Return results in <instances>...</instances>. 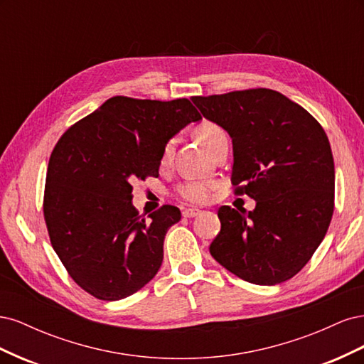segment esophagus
Returning <instances> with one entry per match:
<instances>
[{
	"mask_svg": "<svg viewBox=\"0 0 364 364\" xmlns=\"http://www.w3.org/2000/svg\"><path fill=\"white\" fill-rule=\"evenodd\" d=\"M183 214V217H186V218H193V217H197L200 214V211L199 209H194V208H188V209H185V211L182 213Z\"/></svg>",
	"mask_w": 364,
	"mask_h": 364,
	"instance_id": "34e87169",
	"label": "esophagus"
}]
</instances>
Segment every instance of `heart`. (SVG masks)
I'll return each instance as SVG.
<instances>
[{
    "label": "heart",
    "instance_id": "heart-1",
    "mask_svg": "<svg viewBox=\"0 0 364 364\" xmlns=\"http://www.w3.org/2000/svg\"><path fill=\"white\" fill-rule=\"evenodd\" d=\"M196 136L200 141V144L209 151L215 146V142L220 139H225L226 132L220 127L218 124L213 123V121H203L202 124L197 126L196 129ZM174 150V139H168L165 142V146L161 153V164H167L173 155ZM215 188L214 182H203V181H190L185 182L178 188L179 196L183 200L191 202V203H203L209 199L213 190Z\"/></svg>",
    "mask_w": 364,
    "mask_h": 364
}]
</instances>
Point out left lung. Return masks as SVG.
I'll return each instance as SVG.
<instances>
[{
    "instance_id": "1",
    "label": "left lung",
    "mask_w": 364,
    "mask_h": 364,
    "mask_svg": "<svg viewBox=\"0 0 364 364\" xmlns=\"http://www.w3.org/2000/svg\"><path fill=\"white\" fill-rule=\"evenodd\" d=\"M191 100L232 138L230 182L257 202L249 213L218 209L213 258L252 284L293 278L322 243L334 213V159L325 130L302 106L266 87Z\"/></svg>"
}]
</instances>
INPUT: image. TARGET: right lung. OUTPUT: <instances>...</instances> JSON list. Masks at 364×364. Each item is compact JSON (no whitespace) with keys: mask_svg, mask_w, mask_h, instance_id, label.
Returning a JSON list of instances; mask_svg holds the SVG:
<instances>
[{"mask_svg":"<svg viewBox=\"0 0 364 364\" xmlns=\"http://www.w3.org/2000/svg\"><path fill=\"white\" fill-rule=\"evenodd\" d=\"M199 119L186 98L117 95L58 141L48 162L43 217L70 277L97 299H124L158 273L165 234L181 211L165 205L141 218L132 205V183L158 178L165 142Z\"/></svg>","mask_w":364,"mask_h":364,"instance_id":"right-lung-1","label":"right lung"}]
</instances>
